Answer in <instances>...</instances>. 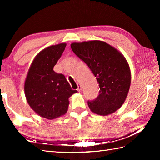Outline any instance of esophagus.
<instances>
[{
    "label": "esophagus",
    "mask_w": 160,
    "mask_h": 160,
    "mask_svg": "<svg viewBox=\"0 0 160 160\" xmlns=\"http://www.w3.org/2000/svg\"><path fill=\"white\" fill-rule=\"evenodd\" d=\"M77 90L79 92H82V87H81V85H80V84H78Z\"/></svg>",
    "instance_id": "34e87169"
}]
</instances>
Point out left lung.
Returning <instances> with one entry per match:
<instances>
[{
  "instance_id": "obj_1",
  "label": "left lung",
  "mask_w": 160,
  "mask_h": 160,
  "mask_svg": "<svg viewBox=\"0 0 160 160\" xmlns=\"http://www.w3.org/2000/svg\"><path fill=\"white\" fill-rule=\"evenodd\" d=\"M70 47L88 65L99 83V95L88 102L92 112L102 116L115 112L125 102L131 85V71L126 58L102 41L72 43Z\"/></svg>"
}]
</instances>
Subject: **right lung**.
<instances>
[{"instance_id": "1", "label": "right lung", "mask_w": 160, "mask_h": 160, "mask_svg": "<svg viewBox=\"0 0 160 160\" xmlns=\"http://www.w3.org/2000/svg\"><path fill=\"white\" fill-rule=\"evenodd\" d=\"M66 47L62 43L40 51L25 80V92L29 106L37 114L50 120L67 112L68 98L78 92L72 90L63 74L53 70Z\"/></svg>"}]
</instances>
